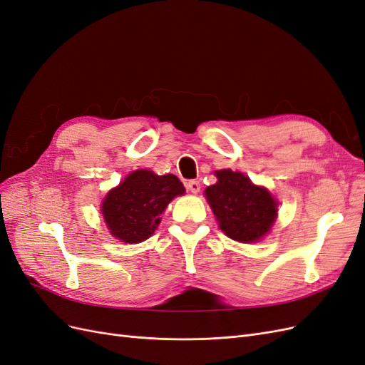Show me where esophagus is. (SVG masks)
I'll return each instance as SVG.
<instances>
[{
    "instance_id": "34e87169",
    "label": "esophagus",
    "mask_w": 365,
    "mask_h": 365,
    "mask_svg": "<svg viewBox=\"0 0 365 365\" xmlns=\"http://www.w3.org/2000/svg\"><path fill=\"white\" fill-rule=\"evenodd\" d=\"M200 187H202V185H200L198 180H190L186 182V190L192 192V194H198L200 192Z\"/></svg>"
}]
</instances>
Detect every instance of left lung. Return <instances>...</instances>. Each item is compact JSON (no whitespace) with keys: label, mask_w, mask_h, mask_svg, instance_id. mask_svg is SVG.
Wrapping results in <instances>:
<instances>
[{"label":"left lung","mask_w":365,"mask_h":365,"mask_svg":"<svg viewBox=\"0 0 365 365\" xmlns=\"http://www.w3.org/2000/svg\"><path fill=\"white\" fill-rule=\"evenodd\" d=\"M218 182L206 187L205 195L229 238L256 242L273 226L277 202L265 187L255 186L242 173L220 170Z\"/></svg>","instance_id":"obj_1"}]
</instances>
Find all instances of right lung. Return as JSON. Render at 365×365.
<instances>
[{"mask_svg":"<svg viewBox=\"0 0 365 365\" xmlns=\"http://www.w3.org/2000/svg\"><path fill=\"white\" fill-rule=\"evenodd\" d=\"M182 194L185 187L174 174L138 170L106 195L101 212L115 238L136 244L151 237L167 205Z\"/></svg>","mask_w":365,"mask_h":365,"instance_id":"obj_1","label":"right lung"}]
</instances>
